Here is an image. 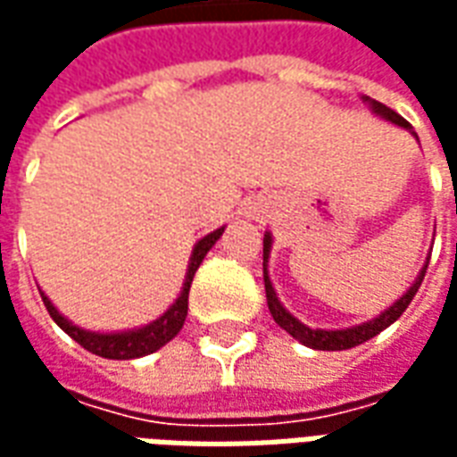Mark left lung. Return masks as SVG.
Segmentation results:
<instances>
[{
    "label": "left lung",
    "instance_id": "1",
    "mask_svg": "<svg viewBox=\"0 0 457 457\" xmlns=\"http://www.w3.org/2000/svg\"><path fill=\"white\" fill-rule=\"evenodd\" d=\"M362 103L367 104L370 110H372L374 117H379V120H384V121H392V124H396V127L411 131V137H416V131H413L411 124L403 120L402 114H396L394 110H389L386 104L377 103V100L367 97V95H362ZM416 141H419V137H416ZM271 242H274V237H271V232H267V235H264V288H267L269 313H271V318L277 320V326L284 328V330H287L288 336L294 337V340H298L301 345H306V347H311V350H328V353H333V350H350V347H354V345H362V343H367L370 337L379 336L384 328L392 326L394 320H396V318L402 316L403 311L409 308L411 298L416 296V291H419L423 277H426L428 259H431V254H428V257H426V262H423L421 271H419V274H416V278H413L411 287L406 288L402 296L394 301L392 306L384 308L379 316H374L372 320H364V323H357V326L326 330V328H311V326H306V323H301V320H298L294 313H288L287 308H284V303L278 301L277 288H274L271 278H269V257H271Z\"/></svg>",
    "mask_w": 457,
    "mask_h": 457
}]
</instances>
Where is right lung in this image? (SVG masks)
<instances>
[{
  "instance_id": "right-lung-1",
  "label": "right lung",
  "mask_w": 457,
  "mask_h": 457,
  "mask_svg": "<svg viewBox=\"0 0 457 457\" xmlns=\"http://www.w3.org/2000/svg\"><path fill=\"white\" fill-rule=\"evenodd\" d=\"M225 228L212 229L210 235L200 237L195 242V247L190 252L188 269H186V278H183V288H180L179 298L166 308V313H161L156 320H151L146 326L141 328H129V330H112V333H100V330H85V328L75 326L73 320L58 311V308L51 303V298L46 296L41 291V298H44L46 311L51 313V318L55 320V326L61 328L63 333L73 337L75 343L83 345L87 353L100 354L104 360H137V357H144V354H151L161 350L163 345L173 340L179 336L180 328L186 323V316H188V291L190 284H193V277L195 271L203 264V259L208 254L212 245L222 237Z\"/></svg>"
}]
</instances>
